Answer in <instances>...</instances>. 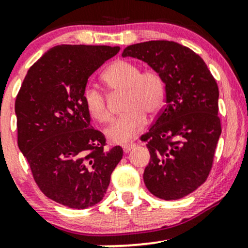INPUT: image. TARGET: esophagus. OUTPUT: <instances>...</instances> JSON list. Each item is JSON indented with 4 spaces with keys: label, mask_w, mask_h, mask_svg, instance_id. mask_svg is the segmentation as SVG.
<instances>
[{
    "label": "esophagus",
    "mask_w": 248,
    "mask_h": 248,
    "mask_svg": "<svg viewBox=\"0 0 248 248\" xmlns=\"http://www.w3.org/2000/svg\"><path fill=\"white\" fill-rule=\"evenodd\" d=\"M134 147H135V143H133V142H130V143H127V144H124V146H122V148H124V152L126 154L129 153Z\"/></svg>",
    "instance_id": "esophagus-1"
}]
</instances>
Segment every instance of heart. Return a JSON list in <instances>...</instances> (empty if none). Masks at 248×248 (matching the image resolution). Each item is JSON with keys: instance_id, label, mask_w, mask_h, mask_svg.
I'll use <instances>...</instances> for the list:
<instances>
[{"instance_id": "obj_1", "label": "heart", "mask_w": 248, "mask_h": 248, "mask_svg": "<svg viewBox=\"0 0 248 248\" xmlns=\"http://www.w3.org/2000/svg\"><path fill=\"white\" fill-rule=\"evenodd\" d=\"M138 62L118 59L102 73L101 79L112 94H122L119 116L106 130L107 138L114 143H124L143 128L146 115H155L163 106L166 85L155 70L141 71ZM84 101L88 114L95 121L106 124L112 114L106 95L96 86H87Z\"/></svg>"}]
</instances>
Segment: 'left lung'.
Segmentation results:
<instances>
[{
  "mask_svg": "<svg viewBox=\"0 0 248 248\" xmlns=\"http://www.w3.org/2000/svg\"><path fill=\"white\" fill-rule=\"evenodd\" d=\"M122 56L146 62L166 84V106L141 138L150 153L144 184L157 198L186 197L206 181L221 133L216 79L197 53L176 42L139 43Z\"/></svg>",
  "mask_w": 248,
  "mask_h": 248,
  "instance_id": "left-lung-1",
  "label": "left lung"
}]
</instances>
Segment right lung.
I'll return each instance as SVG.
<instances>
[{
	"instance_id": "right-lung-1",
	"label": "right lung",
	"mask_w": 248,
	"mask_h": 248,
	"mask_svg": "<svg viewBox=\"0 0 248 248\" xmlns=\"http://www.w3.org/2000/svg\"><path fill=\"white\" fill-rule=\"evenodd\" d=\"M107 45H59L28 71L15 101L17 143L41 191L71 209L101 201L124 155L106 150L84 101L88 78L119 52Z\"/></svg>"
}]
</instances>
